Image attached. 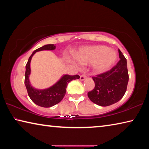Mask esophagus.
Instances as JSON below:
<instances>
[{
  "label": "esophagus",
  "instance_id": "esophagus-1",
  "mask_svg": "<svg viewBox=\"0 0 149 149\" xmlns=\"http://www.w3.org/2000/svg\"><path fill=\"white\" fill-rule=\"evenodd\" d=\"M87 78V75H85V74H83L80 76V80L81 81H84L85 79Z\"/></svg>",
  "mask_w": 149,
  "mask_h": 149
}]
</instances>
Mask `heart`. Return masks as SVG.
I'll use <instances>...</instances> for the list:
<instances>
[{
    "mask_svg": "<svg viewBox=\"0 0 149 149\" xmlns=\"http://www.w3.org/2000/svg\"><path fill=\"white\" fill-rule=\"evenodd\" d=\"M78 61L83 64H92V69L96 74L107 72L117 60V54L114 50L105 45H91L81 48L75 54ZM72 63L77 62L69 58Z\"/></svg>",
    "mask_w": 149,
    "mask_h": 149,
    "instance_id": "obj_1",
    "label": "heart"
}]
</instances>
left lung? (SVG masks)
Wrapping results in <instances>:
<instances>
[{"mask_svg":"<svg viewBox=\"0 0 149 149\" xmlns=\"http://www.w3.org/2000/svg\"><path fill=\"white\" fill-rule=\"evenodd\" d=\"M120 61L110 71L93 77L95 86L87 93L88 97L95 104L108 107L122 99L127 89L129 81L127 60L118 49Z\"/></svg>","mask_w":149,"mask_h":149,"instance_id":"8db88e82","label":"left lung"}]
</instances>
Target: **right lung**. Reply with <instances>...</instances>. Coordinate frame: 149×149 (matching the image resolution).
Segmentation results:
<instances>
[{
    "mask_svg": "<svg viewBox=\"0 0 149 149\" xmlns=\"http://www.w3.org/2000/svg\"><path fill=\"white\" fill-rule=\"evenodd\" d=\"M56 46L52 44L45 45L39 48L33 52L29 58L28 61L26 65V73H25V85H26L27 93L30 99L35 104L39 107L49 108L56 105L63 99L66 92L68 84L72 80L79 79V75H63L60 79L51 87L44 89H36L31 85L29 81V75L31 74L30 64L32 57L37 52L42 50H54Z\"/></svg>",
    "mask_w": 149,
    "mask_h": 149,
    "instance_id": "add662e5",
    "label": "right lung"
}]
</instances>
